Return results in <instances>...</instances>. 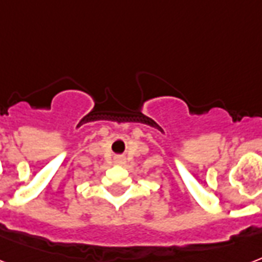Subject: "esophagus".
<instances>
[{
	"label": "esophagus",
	"instance_id": "esophagus-1",
	"mask_svg": "<svg viewBox=\"0 0 262 262\" xmlns=\"http://www.w3.org/2000/svg\"><path fill=\"white\" fill-rule=\"evenodd\" d=\"M114 161H115L117 163H123L125 162V158H123L122 155H117V157L114 158Z\"/></svg>",
	"mask_w": 262,
	"mask_h": 262
}]
</instances>
